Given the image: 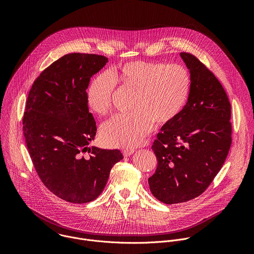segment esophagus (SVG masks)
<instances>
[{
	"instance_id": "1",
	"label": "esophagus",
	"mask_w": 254,
	"mask_h": 254,
	"mask_svg": "<svg viewBox=\"0 0 254 254\" xmlns=\"http://www.w3.org/2000/svg\"><path fill=\"white\" fill-rule=\"evenodd\" d=\"M135 151L134 150H132V149H127V150H124V156L125 157H129L130 155H132L133 153H134Z\"/></svg>"
}]
</instances>
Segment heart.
Listing matches in <instances>:
<instances>
[{"instance_id":"b5f03b06","label":"heart","mask_w":254,"mask_h":254,"mask_svg":"<svg viewBox=\"0 0 254 254\" xmlns=\"http://www.w3.org/2000/svg\"><path fill=\"white\" fill-rule=\"evenodd\" d=\"M116 84L133 94L130 115H120L106 122L100 138L108 147L133 148L152 131L154 122H173L188 100L191 77L186 67L158 61H130L107 73L96 75L87 89L90 110L105 116L112 111Z\"/></svg>"}]
</instances>
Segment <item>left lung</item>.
<instances>
[{"instance_id": "left-lung-1", "label": "left lung", "mask_w": 254, "mask_h": 254, "mask_svg": "<svg viewBox=\"0 0 254 254\" xmlns=\"http://www.w3.org/2000/svg\"><path fill=\"white\" fill-rule=\"evenodd\" d=\"M191 89L183 111L164 125L153 142L158 167L149 178L153 195L165 204L200 196L221 170L231 146V105L216 76L195 55L181 52Z\"/></svg>"}]
</instances>
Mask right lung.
<instances>
[{
  "label": "right lung",
  "mask_w": 254,
  "mask_h": 254,
  "mask_svg": "<svg viewBox=\"0 0 254 254\" xmlns=\"http://www.w3.org/2000/svg\"><path fill=\"white\" fill-rule=\"evenodd\" d=\"M107 60L97 54H66L41 72L28 94L23 133L32 163L45 187L70 203L96 199L124 158L119 150L88 148L96 123L86 89Z\"/></svg>",
  "instance_id": "obj_1"
}]
</instances>
